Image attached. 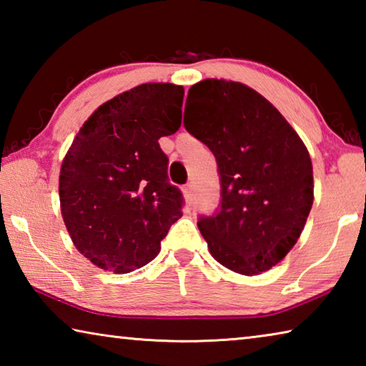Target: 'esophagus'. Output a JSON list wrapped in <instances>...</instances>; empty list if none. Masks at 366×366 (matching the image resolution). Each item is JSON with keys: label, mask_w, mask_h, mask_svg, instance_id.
Here are the masks:
<instances>
[{"label": "esophagus", "mask_w": 366, "mask_h": 366, "mask_svg": "<svg viewBox=\"0 0 366 366\" xmlns=\"http://www.w3.org/2000/svg\"><path fill=\"white\" fill-rule=\"evenodd\" d=\"M184 195H185V198H187V202L192 203V200H194V190H192V184L184 185Z\"/></svg>", "instance_id": "1"}]
</instances>
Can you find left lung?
<instances>
[{"label": "left lung", "mask_w": 366, "mask_h": 366, "mask_svg": "<svg viewBox=\"0 0 366 366\" xmlns=\"http://www.w3.org/2000/svg\"><path fill=\"white\" fill-rule=\"evenodd\" d=\"M184 127L218 164V209L197 222L213 258L239 274L268 271L295 245L313 205L307 147L266 98L232 80L192 85Z\"/></svg>", "instance_id": "1"}]
</instances>
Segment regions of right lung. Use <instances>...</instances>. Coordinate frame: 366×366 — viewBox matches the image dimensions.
<instances>
[{
	"label": "right lung",
	"instance_id": "add662e5",
	"mask_svg": "<svg viewBox=\"0 0 366 366\" xmlns=\"http://www.w3.org/2000/svg\"><path fill=\"white\" fill-rule=\"evenodd\" d=\"M182 100L181 85H139L102 104L74 139L61 164V213L98 268L124 274L150 263L182 216L158 144L181 127Z\"/></svg>",
	"mask_w": 366,
	"mask_h": 366
}]
</instances>
